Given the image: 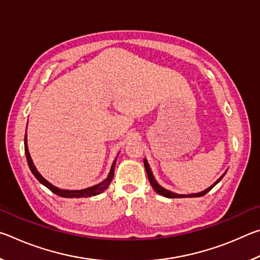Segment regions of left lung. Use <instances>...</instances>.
Instances as JSON below:
<instances>
[{
  "label": "left lung",
  "mask_w": 260,
  "mask_h": 260,
  "mask_svg": "<svg viewBox=\"0 0 260 260\" xmlns=\"http://www.w3.org/2000/svg\"><path fill=\"white\" fill-rule=\"evenodd\" d=\"M143 162H144V167H146V171H147V174H148V179H149V181H150V184L152 186V188H153V190H155L157 193H159V195H161V196H164V197H167V199H182V197H201V196H203V195H205L206 192H209L211 189H212L215 184H217L220 180H221L222 178H223V175L226 174V172L223 173L221 177H220L217 181H215L212 186L211 187H209L208 189H205V190H203V191H201V192H196V193H188V195H180V193H175V192H173V191H171V190H167V189H165V188H162L159 183H158L157 181H156V179H155V177H153V174H152V172H151V169H150V166H149V164H148V161H147V159L146 158H144L143 159Z\"/></svg>",
  "instance_id": "8db88e82"
}]
</instances>
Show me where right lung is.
Masks as SVG:
<instances>
[{"label":"right lung","instance_id":"1","mask_svg":"<svg viewBox=\"0 0 260 260\" xmlns=\"http://www.w3.org/2000/svg\"><path fill=\"white\" fill-rule=\"evenodd\" d=\"M25 155H26V158H27V162H28L30 172H32L34 174V177L39 180V182L42 183L43 186H46L48 189H50V190L54 193H56V195H58L60 197H65V199H81V197H91V196L99 195V193L104 191L105 189L109 187L110 182L112 181V178L114 175V166H116V160L118 157V155H117V157L114 158V160L111 165V169H110L109 175L107 177V179L103 180L102 182H100L99 184H95V186H93V187L80 189V190H70V189H60L58 187L54 186V184L50 183L48 180H46L40 173H39V171L37 170V167H35L32 158H30L28 147H27V136L26 135H25Z\"/></svg>","mask_w":260,"mask_h":260}]
</instances>
